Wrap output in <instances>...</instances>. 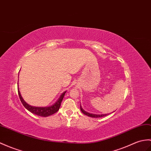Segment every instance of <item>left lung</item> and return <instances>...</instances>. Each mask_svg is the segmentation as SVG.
I'll return each mask as SVG.
<instances>
[{
    "label": "left lung",
    "mask_w": 151,
    "mask_h": 151,
    "mask_svg": "<svg viewBox=\"0 0 151 151\" xmlns=\"http://www.w3.org/2000/svg\"><path fill=\"white\" fill-rule=\"evenodd\" d=\"M80 110H81V111L84 114H86L87 116H88L92 117V118H100V117H103V116H105L107 115V114H96L89 113H88V112H86V111H84L82 107H81V105H80Z\"/></svg>",
    "instance_id": "1"
}]
</instances>
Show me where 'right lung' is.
<instances>
[{"label":"right lung","mask_w":151,"mask_h":151,"mask_svg":"<svg viewBox=\"0 0 151 151\" xmlns=\"http://www.w3.org/2000/svg\"><path fill=\"white\" fill-rule=\"evenodd\" d=\"M65 93L66 91H64L63 93L60 95V96L59 97L58 100L56 101L54 104H52V106H50L49 107H33L27 104L26 101L24 100L22 96H21L19 90L18 89V93H19L20 100L21 101V102H22V104H23L24 107H25L26 109H27L29 111H30L31 113H32L35 114H37L38 116H44V117L51 116L52 114H55V113H57V112L59 110L60 107L61 102L63 99H64Z\"/></svg>","instance_id":"add662e5"}]
</instances>
